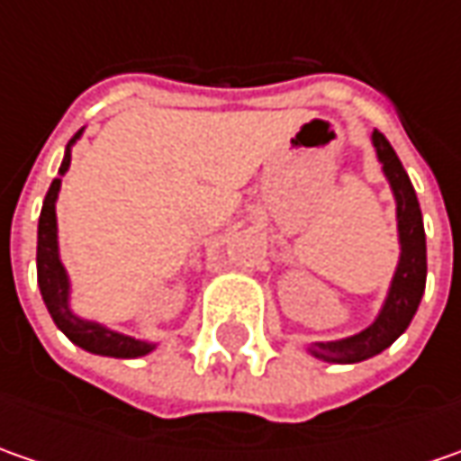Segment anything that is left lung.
Masks as SVG:
<instances>
[{"label": "left lung", "mask_w": 461, "mask_h": 461, "mask_svg": "<svg viewBox=\"0 0 461 461\" xmlns=\"http://www.w3.org/2000/svg\"><path fill=\"white\" fill-rule=\"evenodd\" d=\"M372 143L398 204L400 261L384 297V305L372 326L341 341L310 346L312 357L330 364H357L384 351L411 326L426 290V230H423V215H420L416 189L400 164L398 153L393 151L390 140L380 131L372 133Z\"/></svg>", "instance_id": "left-lung-1"}]
</instances>
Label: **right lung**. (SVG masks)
I'll return each instance as SVG.
<instances>
[{"label":"right lung","instance_id":"add662e5","mask_svg":"<svg viewBox=\"0 0 461 461\" xmlns=\"http://www.w3.org/2000/svg\"><path fill=\"white\" fill-rule=\"evenodd\" d=\"M79 138L81 131L66 146L61 168H59L61 176L71 167V146ZM61 176L50 182V189L43 200V210H41V221H38V287L43 294L45 308L50 312L53 323L68 336V341L81 346L84 351H92L99 357H115V359L146 357L156 348V344L138 341L133 336L110 330L95 321H84L68 305L71 285H68V275H66L61 257H59V225H56V200H59V189H61Z\"/></svg>","mask_w":461,"mask_h":461}]
</instances>
